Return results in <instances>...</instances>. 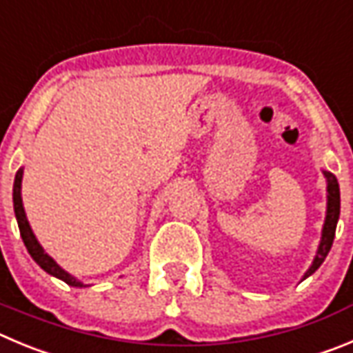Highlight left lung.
Segmentation results:
<instances>
[{
  "label": "left lung",
  "instance_id": "left-lung-1",
  "mask_svg": "<svg viewBox=\"0 0 353 353\" xmlns=\"http://www.w3.org/2000/svg\"><path fill=\"white\" fill-rule=\"evenodd\" d=\"M322 174H324L325 177V192H327L325 219L324 226H322V235L317 247V254H315L310 268L306 270L301 281H305V279H308L310 275H314L319 270V266L324 263L325 256L331 251L332 240H334L336 233V225H338V219H340V184H338V179H336L334 174L327 172V170H322Z\"/></svg>",
  "mask_w": 353,
  "mask_h": 353
}]
</instances>
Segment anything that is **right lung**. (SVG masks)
<instances>
[{
    "mask_svg": "<svg viewBox=\"0 0 353 353\" xmlns=\"http://www.w3.org/2000/svg\"><path fill=\"white\" fill-rule=\"evenodd\" d=\"M22 176H24V169L21 167V169L17 170V174H15V181H13V210H15V217H17V225L19 230H21V236L22 240H24L26 249H28V252L31 254V258L38 263L39 268L45 270L48 275L65 282V284L71 285V288H87V284L78 281L77 276H72L71 273L65 272L62 266H59L57 261L45 252L41 243L38 242L36 235L32 233L31 225H29L28 221V216H26L24 203H22Z\"/></svg>",
    "mask_w": 353,
    "mask_h": 353,
    "instance_id": "add662e5",
    "label": "right lung"
}]
</instances>
